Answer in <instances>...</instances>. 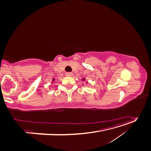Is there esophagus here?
Instances as JSON below:
<instances>
[{"mask_svg": "<svg viewBox=\"0 0 151 151\" xmlns=\"http://www.w3.org/2000/svg\"><path fill=\"white\" fill-rule=\"evenodd\" d=\"M65 75L67 76H73V74L72 72H67L66 74H65Z\"/></svg>", "mask_w": 151, "mask_h": 151, "instance_id": "34e87169", "label": "esophagus"}]
</instances>
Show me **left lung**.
<instances>
[{
  "label": "left lung",
  "mask_w": 151,
  "mask_h": 151,
  "mask_svg": "<svg viewBox=\"0 0 151 151\" xmlns=\"http://www.w3.org/2000/svg\"><path fill=\"white\" fill-rule=\"evenodd\" d=\"M82 80H83V81H86V79H85V78H84V79H82Z\"/></svg>",
  "instance_id": "obj_1"
}]
</instances>
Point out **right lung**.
Listing matches in <instances>:
<instances>
[{
  "instance_id": "add662e5",
  "label": "right lung",
  "mask_w": 151,
  "mask_h": 151,
  "mask_svg": "<svg viewBox=\"0 0 151 151\" xmlns=\"http://www.w3.org/2000/svg\"><path fill=\"white\" fill-rule=\"evenodd\" d=\"M55 81V79H53V80H52V81H53H53Z\"/></svg>"
}]
</instances>
